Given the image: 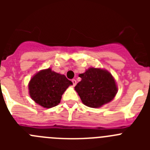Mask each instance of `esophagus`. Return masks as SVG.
I'll use <instances>...</instances> for the list:
<instances>
[{
	"label": "esophagus",
	"instance_id": "esophagus-1",
	"mask_svg": "<svg viewBox=\"0 0 150 150\" xmlns=\"http://www.w3.org/2000/svg\"><path fill=\"white\" fill-rule=\"evenodd\" d=\"M72 83H73V86H76V79H72Z\"/></svg>",
	"mask_w": 150,
	"mask_h": 150
}]
</instances>
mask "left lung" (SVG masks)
I'll list each match as a JSON object with an SVG mask.
<instances>
[{"mask_svg":"<svg viewBox=\"0 0 150 150\" xmlns=\"http://www.w3.org/2000/svg\"><path fill=\"white\" fill-rule=\"evenodd\" d=\"M81 81L75 90L85 105L98 108L111 101L117 93L114 78L108 71L90 67L79 75Z\"/></svg>","mask_w":150,"mask_h":150,"instance_id":"1","label":"left lung"}]
</instances>
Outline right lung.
I'll list each match as a JSON object with an SVG mask.
<instances>
[{"mask_svg":"<svg viewBox=\"0 0 150 150\" xmlns=\"http://www.w3.org/2000/svg\"><path fill=\"white\" fill-rule=\"evenodd\" d=\"M72 82L50 68L35 74L28 85L30 98L45 108H51L60 103L62 96Z\"/></svg>","mask_w":150,"mask_h":150,"instance_id":"1","label":"right lung"}]
</instances>
